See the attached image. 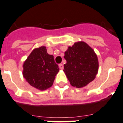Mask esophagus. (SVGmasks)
<instances>
[{"label": "esophagus", "instance_id": "esophagus-1", "mask_svg": "<svg viewBox=\"0 0 123 123\" xmlns=\"http://www.w3.org/2000/svg\"><path fill=\"white\" fill-rule=\"evenodd\" d=\"M59 68L60 69H61V70L64 69V66H63L62 64H60L59 65Z\"/></svg>", "mask_w": 123, "mask_h": 123}]
</instances>
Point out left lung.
<instances>
[{"label":"left lung","instance_id":"1","mask_svg":"<svg viewBox=\"0 0 123 123\" xmlns=\"http://www.w3.org/2000/svg\"><path fill=\"white\" fill-rule=\"evenodd\" d=\"M64 71L72 86L82 88L93 80L98 70L97 54L84 41L75 43L64 53Z\"/></svg>","mask_w":123,"mask_h":123}]
</instances>
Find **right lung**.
I'll use <instances>...</instances> for the list:
<instances>
[{
    "label": "right lung",
    "instance_id": "right-lung-1",
    "mask_svg": "<svg viewBox=\"0 0 123 123\" xmlns=\"http://www.w3.org/2000/svg\"><path fill=\"white\" fill-rule=\"evenodd\" d=\"M23 75L32 87L44 90L53 84L59 69L54 56L47 53L46 48L41 46L33 50L23 65Z\"/></svg>",
    "mask_w": 123,
    "mask_h": 123
}]
</instances>
